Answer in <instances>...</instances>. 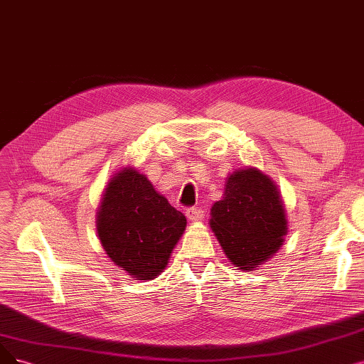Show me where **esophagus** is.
<instances>
[{"instance_id":"34e87169","label":"esophagus","mask_w":364,"mask_h":364,"mask_svg":"<svg viewBox=\"0 0 364 364\" xmlns=\"http://www.w3.org/2000/svg\"><path fill=\"white\" fill-rule=\"evenodd\" d=\"M185 215L190 221H201V218L205 216V212H203L200 208H188L185 210Z\"/></svg>"}]
</instances>
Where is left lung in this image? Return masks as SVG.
I'll return each instance as SVG.
<instances>
[{
	"instance_id": "obj_1",
	"label": "left lung",
	"mask_w": 364,
	"mask_h": 364,
	"mask_svg": "<svg viewBox=\"0 0 364 364\" xmlns=\"http://www.w3.org/2000/svg\"><path fill=\"white\" fill-rule=\"evenodd\" d=\"M210 228L231 263L252 270L284 242L287 218L278 186L258 168L232 171L223 200L210 209Z\"/></svg>"
}]
</instances>
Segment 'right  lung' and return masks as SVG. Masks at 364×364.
<instances>
[{"instance_id": "add662e5", "label": "right lung", "mask_w": 364, "mask_h": 364, "mask_svg": "<svg viewBox=\"0 0 364 364\" xmlns=\"http://www.w3.org/2000/svg\"><path fill=\"white\" fill-rule=\"evenodd\" d=\"M185 227V215L133 167L113 174L97 212L101 246L113 264L139 281L166 269Z\"/></svg>"}]
</instances>
